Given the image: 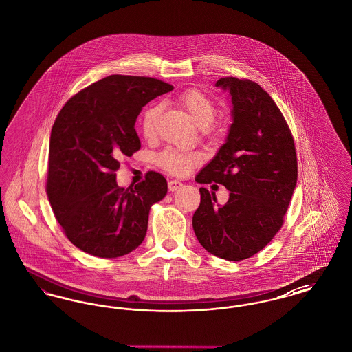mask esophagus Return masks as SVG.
I'll return each mask as SVG.
<instances>
[{
	"instance_id": "34e87169",
	"label": "esophagus",
	"mask_w": 352,
	"mask_h": 352,
	"mask_svg": "<svg viewBox=\"0 0 352 352\" xmlns=\"http://www.w3.org/2000/svg\"><path fill=\"white\" fill-rule=\"evenodd\" d=\"M168 190L170 191H177V190H179L184 184H182V182H179V181H177V179H173V181H170L168 184Z\"/></svg>"
}]
</instances>
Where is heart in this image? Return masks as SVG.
I'll return each instance as SVG.
<instances>
[{"instance_id":"obj_1","label":"heart","mask_w":352,"mask_h":352,"mask_svg":"<svg viewBox=\"0 0 352 352\" xmlns=\"http://www.w3.org/2000/svg\"><path fill=\"white\" fill-rule=\"evenodd\" d=\"M178 104L188 113L198 128H207L217 116V107L206 94L199 89H188L178 98ZM161 108L153 105L148 108L141 118V132L145 138H153L155 134V124ZM201 155L197 151L166 149L158 157V164L175 175H184L201 162Z\"/></svg>"}]
</instances>
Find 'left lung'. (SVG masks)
I'll use <instances>...</instances> for the list:
<instances>
[{
    "label": "left lung",
    "instance_id": "1",
    "mask_svg": "<svg viewBox=\"0 0 352 352\" xmlns=\"http://www.w3.org/2000/svg\"><path fill=\"white\" fill-rule=\"evenodd\" d=\"M215 85L231 95L232 124L195 181L223 184L231 192L219 204L215 192L201 187L192 228L206 251L240 261L261 251L281 228L297 184V155L284 116L267 91L237 78H221Z\"/></svg>",
    "mask_w": 352,
    "mask_h": 352
}]
</instances>
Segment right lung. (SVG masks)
Wrapping results in <instances>:
<instances>
[{
	"mask_svg": "<svg viewBox=\"0 0 352 352\" xmlns=\"http://www.w3.org/2000/svg\"><path fill=\"white\" fill-rule=\"evenodd\" d=\"M173 85L145 76L111 75L84 88L55 120L49 148L47 197L68 240L101 258L134 251L145 239L151 206L168 182L149 171L144 182H116L120 158L140 151L135 118Z\"/></svg>",
	"mask_w": 352,
	"mask_h": 352,
	"instance_id": "1",
	"label": "right lung"
}]
</instances>
